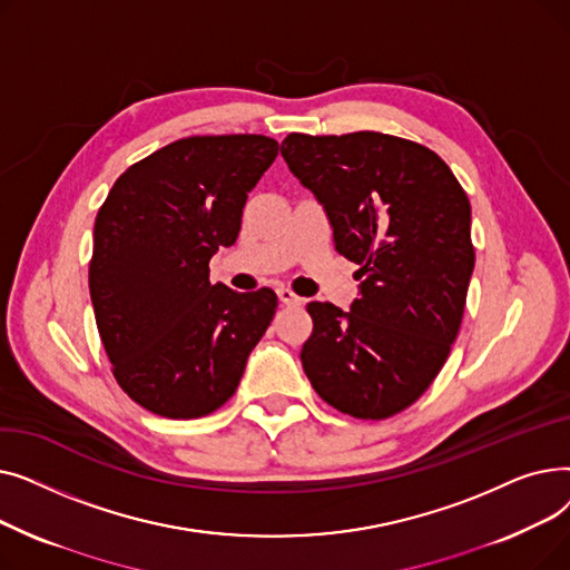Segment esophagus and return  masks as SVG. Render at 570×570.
<instances>
[{
    "mask_svg": "<svg viewBox=\"0 0 570 570\" xmlns=\"http://www.w3.org/2000/svg\"><path fill=\"white\" fill-rule=\"evenodd\" d=\"M277 297H279V303L282 305H286V307H297V305H303V297L301 295H295L291 288H286V286H282V288H277Z\"/></svg>",
    "mask_w": 570,
    "mask_h": 570,
    "instance_id": "obj_1",
    "label": "esophagus"
}]
</instances>
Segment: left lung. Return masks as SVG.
Wrapping results in <instances>:
<instances>
[{"instance_id": "1", "label": "left lung", "mask_w": 570, "mask_h": 570, "mask_svg": "<svg viewBox=\"0 0 570 570\" xmlns=\"http://www.w3.org/2000/svg\"><path fill=\"white\" fill-rule=\"evenodd\" d=\"M282 157L323 205L335 249L361 265L348 312L307 305L303 370L337 411L391 417L428 391L460 333L475 261L469 198L432 149L379 131L288 134Z\"/></svg>"}]
</instances>
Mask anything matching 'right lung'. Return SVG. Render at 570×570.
<instances>
[{"label": "right lung", "mask_w": 570, "mask_h": 570, "mask_svg": "<svg viewBox=\"0 0 570 570\" xmlns=\"http://www.w3.org/2000/svg\"><path fill=\"white\" fill-rule=\"evenodd\" d=\"M279 142L256 136L175 140L117 177L95 222L89 295L119 387L175 421L217 411L277 309L269 288L209 284L243 207Z\"/></svg>", "instance_id": "obj_1"}]
</instances>
